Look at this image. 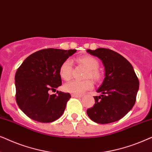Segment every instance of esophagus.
<instances>
[{
  "mask_svg": "<svg viewBox=\"0 0 152 152\" xmlns=\"http://www.w3.org/2000/svg\"><path fill=\"white\" fill-rule=\"evenodd\" d=\"M71 96L72 97H77V98H80V97H82V95H75V94H72Z\"/></svg>",
  "mask_w": 152,
  "mask_h": 152,
  "instance_id": "esophagus-1",
  "label": "esophagus"
}]
</instances>
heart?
I'll use <instances>...</instances> for the list:
<instances>
[{"mask_svg":"<svg viewBox=\"0 0 152 152\" xmlns=\"http://www.w3.org/2000/svg\"><path fill=\"white\" fill-rule=\"evenodd\" d=\"M79 63L82 64L85 68L88 69L86 77H91L94 80H99L101 77V74L97 70L99 63L95 58L91 56H84L77 59ZM72 63L70 59L66 60L61 65L59 69V75L64 80H68L71 77ZM93 82L91 80L84 81L72 80L66 83L64 85V90L68 93L75 95H82L86 91L93 88Z\"/></svg>","mask_w":152,"mask_h":152,"instance_id":"obj_1","label":"heart"}]
</instances>
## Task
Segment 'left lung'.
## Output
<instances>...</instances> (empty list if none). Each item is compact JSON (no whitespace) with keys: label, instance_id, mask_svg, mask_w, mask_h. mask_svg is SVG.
I'll list each match as a JSON object with an SVG mask.
<instances>
[{"label":"left lung","instance_id":"left-lung-1","mask_svg":"<svg viewBox=\"0 0 152 152\" xmlns=\"http://www.w3.org/2000/svg\"><path fill=\"white\" fill-rule=\"evenodd\" d=\"M98 57L104 66L105 77L97 89L95 104L86 111L91 120L99 124L118 121L131 111L136 102L139 81L134 68L121 55L111 50L99 48L87 50Z\"/></svg>","mask_w":152,"mask_h":152}]
</instances>
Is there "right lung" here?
Wrapping results in <instances>:
<instances>
[{
  "instance_id": "obj_1",
  "label": "right lung",
  "mask_w": 152,
  "mask_h": 152,
  "mask_svg": "<svg viewBox=\"0 0 152 152\" xmlns=\"http://www.w3.org/2000/svg\"><path fill=\"white\" fill-rule=\"evenodd\" d=\"M76 52V50L43 49L24 60L15 75L16 100L27 116L47 123L62 115L71 96L61 91H57V95H50L49 91L61 86V65Z\"/></svg>"
}]
</instances>
